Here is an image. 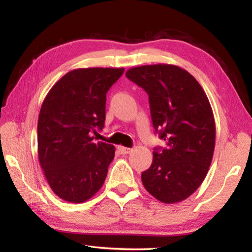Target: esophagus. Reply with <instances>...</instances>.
I'll return each instance as SVG.
<instances>
[{"mask_svg":"<svg viewBox=\"0 0 252 252\" xmlns=\"http://www.w3.org/2000/svg\"><path fill=\"white\" fill-rule=\"evenodd\" d=\"M119 151H120L122 155H127V153L131 152V149L130 148H126V147H122V146H119Z\"/></svg>","mask_w":252,"mask_h":252,"instance_id":"obj_1","label":"esophagus"}]
</instances>
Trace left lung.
Returning a JSON list of instances; mask_svg holds the SVG:
<instances>
[{"mask_svg":"<svg viewBox=\"0 0 252 252\" xmlns=\"http://www.w3.org/2000/svg\"><path fill=\"white\" fill-rule=\"evenodd\" d=\"M126 75L149 94L153 126L165 141L141 174L143 186L163 203L183 201L201 186L215 151L216 122L206 92L173 64L131 67Z\"/></svg>","mask_w":252,"mask_h":252,"instance_id":"left-lung-1","label":"left lung"}]
</instances>
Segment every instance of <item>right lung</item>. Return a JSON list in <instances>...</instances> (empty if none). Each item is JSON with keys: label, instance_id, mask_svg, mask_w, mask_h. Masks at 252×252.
I'll use <instances>...</instances> for the list:
<instances>
[{"label": "right lung", "instance_id": "1", "mask_svg": "<svg viewBox=\"0 0 252 252\" xmlns=\"http://www.w3.org/2000/svg\"><path fill=\"white\" fill-rule=\"evenodd\" d=\"M123 67L75 69L46 94L37 121V155L53 192L67 202L91 199L103 186L116 148L94 142L105 120L106 92Z\"/></svg>", "mask_w": 252, "mask_h": 252}]
</instances>
